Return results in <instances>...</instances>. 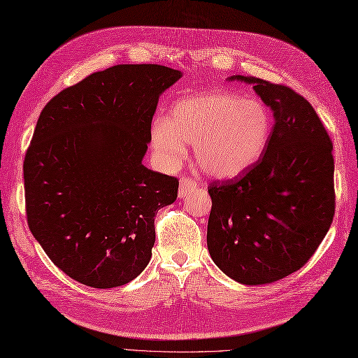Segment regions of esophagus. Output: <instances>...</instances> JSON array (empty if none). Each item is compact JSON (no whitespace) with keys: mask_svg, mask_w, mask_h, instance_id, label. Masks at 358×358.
<instances>
[{"mask_svg":"<svg viewBox=\"0 0 358 358\" xmlns=\"http://www.w3.org/2000/svg\"><path fill=\"white\" fill-rule=\"evenodd\" d=\"M196 187H198L196 181H194L192 178H189V177H181V178H180V192H178V196H180L181 199H185L186 196H189L190 192L196 190Z\"/></svg>","mask_w":358,"mask_h":358,"instance_id":"34e87169","label":"esophagus"}]
</instances>
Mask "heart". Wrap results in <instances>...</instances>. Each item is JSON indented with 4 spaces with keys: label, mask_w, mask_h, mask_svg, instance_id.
Returning a JSON list of instances; mask_svg holds the SVG:
<instances>
[{
    "label": "heart",
    "mask_w": 358,
    "mask_h": 358,
    "mask_svg": "<svg viewBox=\"0 0 358 358\" xmlns=\"http://www.w3.org/2000/svg\"><path fill=\"white\" fill-rule=\"evenodd\" d=\"M273 131L268 107L230 92L182 98L171 116L151 124V146L164 168L185 159L194 143L195 160L207 176L228 180L241 176L266 151Z\"/></svg>",
    "instance_id": "1"
}]
</instances>
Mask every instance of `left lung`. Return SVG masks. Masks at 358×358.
Returning a JSON list of instances; mask_svg holds the SVG:
<instances>
[{
    "label": "left lung",
    "mask_w": 358,
    "mask_h": 358,
    "mask_svg": "<svg viewBox=\"0 0 358 358\" xmlns=\"http://www.w3.org/2000/svg\"><path fill=\"white\" fill-rule=\"evenodd\" d=\"M227 80L252 86L272 110L273 131L248 171L208 186L207 248L231 280L262 286L304 266L331 227L333 143L315 108L295 90L255 77Z\"/></svg>",
    "instance_id": "left-lung-1"
}]
</instances>
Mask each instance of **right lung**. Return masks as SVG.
I'll use <instances>...</instances> for the list:
<instances>
[{
	"label": "right lung",
	"mask_w": 358,
	"mask_h": 358,
	"mask_svg": "<svg viewBox=\"0 0 358 358\" xmlns=\"http://www.w3.org/2000/svg\"><path fill=\"white\" fill-rule=\"evenodd\" d=\"M181 77L162 65H116L43 107L24 160L27 219L72 280L112 289L148 266L154 217L177 199L178 180L142 160L159 98Z\"/></svg>",
	"instance_id": "obj_1"
}]
</instances>
